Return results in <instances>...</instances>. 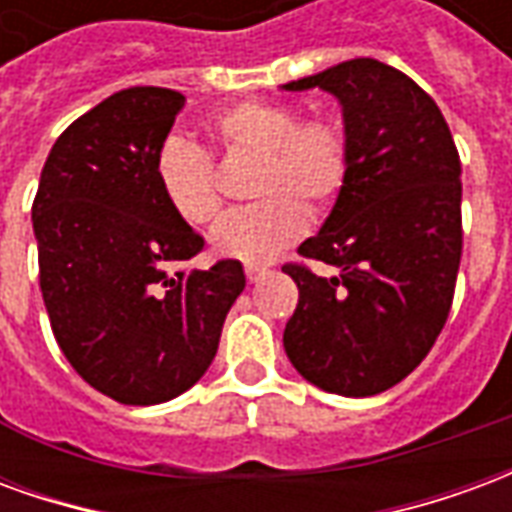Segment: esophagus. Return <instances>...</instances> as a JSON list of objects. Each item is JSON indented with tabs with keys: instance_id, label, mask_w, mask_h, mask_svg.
<instances>
[{
	"instance_id": "1",
	"label": "esophagus",
	"mask_w": 512,
	"mask_h": 512,
	"mask_svg": "<svg viewBox=\"0 0 512 512\" xmlns=\"http://www.w3.org/2000/svg\"><path fill=\"white\" fill-rule=\"evenodd\" d=\"M268 274H271V271L263 266H246V279H249V282H260V279H266Z\"/></svg>"
}]
</instances>
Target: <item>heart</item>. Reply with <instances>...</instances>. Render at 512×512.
I'll return each instance as SVG.
<instances>
[{
  "label": "heart",
  "mask_w": 512,
  "mask_h": 512,
  "mask_svg": "<svg viewBox=\"0 0 512 512\" xmlns=\"http://www.w3.org/2000/svg\"><path fill=\"white\" fill-rule=\"evenodd\" d=\"M208 136L222 156H249V194L260 197L216 224V255L263 263L301 241L310 230V202L329 211L348 186L354 150L343 123L329 115L299 117L282 101H241L208 120ZM156 183L169 211L191 227L222 213V189L211 156L180 136L161 142L153 161Z\"/></svg>",
  "instance_id": "obj_1"
}]
</instances>
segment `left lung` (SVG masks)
Masks as SVG:
<instances>
[{"instance_id": "obj_1", "label": "left lung", "mask_w": 512, "mask_h": 512, "mask_svg": "<svg viewBox=\"0 0 512 512\" xmlns=\"http://www.w3.org/2000/svg\"><path fill=\"white\" fill-rule=\"evenodd\" d=\"M340 98L354 150L348 186L307 263L282 271L299 288L285 354L310 384L370 397L400 384L447 323L461 266V156L436 101L392 65L359 57L285 90Z\"/></svg>"}]
</instances>
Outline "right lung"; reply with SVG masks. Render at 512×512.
Here are the masks:
<instances>
[{
  "label": "right lung",
  "mask_w": 512,
  "mask_h": 512,
  "mask_svg": "<svg viewBox=\"0 0 512 512\" xmlns=\"http://www.w3.org/2000/svg\"><path fill=\"white\" fill-rule=\"evenodd\" d=\"M183 101L167 87L109 95L54 142L32 202L51 332L87 384L126 406L200 381L246 285L238 260L183 268L205 238L169 211L153 172Z\"/></svg>",
  "instance_id": "1"
}]
</instances>
